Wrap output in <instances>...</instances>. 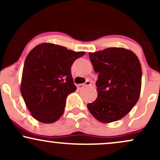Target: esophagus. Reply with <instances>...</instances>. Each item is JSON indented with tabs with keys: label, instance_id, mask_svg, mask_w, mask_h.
I'll return each mask as SVG.
<instances>
[{
	"label": "esophagus",
	"instance_id": "1",
	"mask_svg": "<svg viewBox=\"0 0 160 160\" xmlns=\"http://www.w3.org/2000/svg\"><path fill=\"white\" fill-rule=\"evenodd\" d=\"M91 85V82H90V81H89V80H87V81H86L85 83H83V84H78V88L79 89H81L82 88H83V87H85V86H90Z\"/></svg>",
	"mask_w": 160,
	"mask_h": 160
}]
</instances>
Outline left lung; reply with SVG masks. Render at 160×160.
<instances>
[{
  "instance_id": "1",
  "label": "left lung",
  "mask_w": 160,
  "mask_h": 160,
  "mask_svg": "<svg viewBox=\"0 0 160 160\" xmlns=\"http://www.w3.org/2000/svg\"><path fill=\"white\" fill-rule=\"evenodd\" d=\"M95 72L98 97L87 104L96 120L111 122L124 117L132 109L140 96L141 63L135 53L124 48L111 47L89 52Z\"/></svg>"
}]
</instances>
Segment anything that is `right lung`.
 <instances>
[{"mask_svg": "<svg viewBox=\"0 0 160 160\" xmlns=\"http://www.w3.org/2000/svg\"><path fill=\"white\" fill-rule=\"evenodd\" d=\"M84 54L53 43H41L28 53L20 90L35 120L52 123L62 117L67 96L77 89L71 67Z\"/></svg>", "mask_w": 160, "mask_h": 160, "instance_id": "add662e5", "label": "right lung"}]
</instances>
